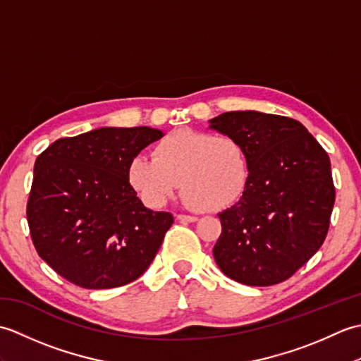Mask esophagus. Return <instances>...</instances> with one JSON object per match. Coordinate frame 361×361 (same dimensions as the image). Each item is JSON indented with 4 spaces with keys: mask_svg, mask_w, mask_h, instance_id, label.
I'll return each mask as SVG.
<instances>
[{
    "mask_svg": "<svg viewBox=\"0 0 361 361\" xmlns=\"http://www.w3.org/2000/svg\"><path fill=\"white\" fill-rule=\"evenodd\" d=\"M176 219H178L180 221H189V224H192V221L198 220V217H195V216H186V214H178V216H176Z\"/></svg>",
    "mask_w": 361,
    "mask_h": 361,
    "instance_id": "obj_1",
    "label": "esophagus"
}]
</instances>
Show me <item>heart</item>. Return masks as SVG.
<instances>
[{
    "mask_svg": "<svg viewBox=\"0 0 361 361\" xmlns=\"http://www.w3.org/2000/svg\"><path fill=\"white\" fill-rule=\"evenodd\" d=\"M250 178L243 144L229 135L181 128L153 145L152 158L136 155L127 180L149 208H161L181 180L186 202L197 209L220 211L243 195Z\"/></svg>",
    "mask_w": 361,
    "mask_h": 361,
    "instance_id": "heart-1",
    "label": "heart"
}]
</instances>
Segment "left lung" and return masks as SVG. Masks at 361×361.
<instances>
[{
    "instance_id": "8db88e82",
    "label": "left lung",
    "mask_w": 361,
    "mask_h": 361,
    "mask_svg": "<svg viewBox=\"0 0 361 361\" xmlns=\"http://www.w3.org/2000/svg\"><path fill=\"white\" fill-rule=\"evenodd\" d=\"M209 122L243 144L250 163L240 200L219 214L214 259L228 278L245 286L287 281L327 235L335 203L331 159L291 118L228 111Z\"/></svg>"
}]
</instances>
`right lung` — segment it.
<instances>
[{
	"label": "right lung",
	"instance_id": "add662e5",
	"mask_svg": "<svg viewBox=\"0 0 361 361\" xmlns=\"http://www.w3.org/2000/svg\"><path fill=\"white\" fill-rule=\"evenodd\" d=\"M161 136L150 127H105L60 137L37 157L26 206L30 239L68 282L114 288L152 264L173 216L145 208L127 166Z\"/></svg>",
	"mask_w": 361,
	"mask_h": 361
}]
</instances>
